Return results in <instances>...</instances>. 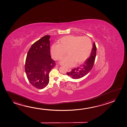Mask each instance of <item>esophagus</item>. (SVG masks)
<instances>
[{"instance_id": "1", "label": "esophagus", "mask_w": 127, "mask_h": 127, "mask_svg": "<svg viewBox=\"0 0 127 127\" xmlns=\"http://www.w3.org/2000/svg\"><path fill=\"white\" fill-rule=\"evenodd\" d=\"M66 69L67 71L68 72H70L71 71V69H69V68H66Z\"/></svg>"}]
</instances>
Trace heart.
<instances>
[{
	"mask_svg": "<svg viewBox=\"0 0 127 127\" xmlns=\"http://www.w3.org/2000/svg\"><path fill=\"white\" fill-rule=\"evenodd\" d=\"M92 49L91 41L86 36L69 35L62 37L58 44H54L50 49L51 54L56 60H60L66 53L68 54L61 61L60 64L66 67L73 66L76 63H84L89 56Z\"/></svg>",
	"mask_w": 127,
	"mask_h": 127,
	"instance_id": "heart-1",
	"label": "heart"
}]
</instances>
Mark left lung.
<instances>
[{"label": "left lung", "mask_w": 127, "mask_h": 127, "mask_svg": "<svg viewBox=\"0 0 127 127\" xmlns=\"http://www.w3.org/2000/svg\"><path fill=\"white\" fill-rule=\"evenodd\" d=\"M96 44L94 42L93 47L92 48L90 57L88 58L80 66L77 67V68L73 69L69 72H67V75L74 79L81 78L87 75L94 66L96 58Z\"/></svg>", "instance_id": "obj_1"}]
</instances>
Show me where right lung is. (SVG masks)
Returning a JSON list of instances; mask_svg holds the SVG:
<instances>
[{
    "instance_id": "right-lung-1",
    "label": "right lung",
    "mask_w": 127,
    "mask_h": 127,
    "mask_svg": "<svg viewBox=\"0 0 127 127\" xmlns=\"http://www.w3.org/2000/svg\"><path fill=\"white\" fill-rule=\"evenodd\" d=\"M50 36L46 35L31 46L25 62V72L31 85L43 89L49 82V73L55 65L50 55Z\"/></svg>"
}]
</instances>
